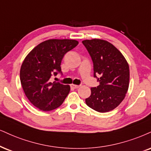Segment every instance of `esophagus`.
Wrapping results in <instances>:
<instances>
[{
    "label": "esophagus",
    "instance_id": "34e87169",
    "mask_svg": "<svg viewBox=\"0 0 151 151\" xmlns=\"http://www.w3.org/2000/svg\"><path fill=\"white\" fill-rule=\"evenodd\" d=\"M70 87H71L72 88H73V89H78V88H79V87H80V85H73V84H72L71 85H70Z\"/></svg>",
    "mask_w": 151,
    "mask_h": 151
}]
</instances>
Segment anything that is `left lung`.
Returning a JSON list of instances; mask_svg holds the SVG:
<instances>
[{"mask_svg": "<svg viewBox=\"0 0 151 151\" xmlns=\"http://www.w3.org/2000/svg\"><path fill=\"white\" fill-rule=\"evenodd\" d=\"M94 65V76L99 75V85L91 88L86 104L100 113L115 109L129 88V68L127 60L113 45L101 39L83 40Z\"/></svg>", "mask_w": 151, "mask_h": 151, "instance_id": "1", "label": "left lung"}]
</instances>
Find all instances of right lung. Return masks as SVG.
Returning <instances> with one entry per match:
<instances>
[{"label": "right lung", "mask_w": 151, "mask_h": 151, "mask_svg": "<svg viewBox=\"0 0 151 151\" xmlns=\"http://www.w3.org/2000/svg\"><path fill=\"white\" fill-rule=\"evenodd\" d=\"M78 44L76 40L50 39L38 45L24 59L20 69L22 88L29 101L40 111L59 107L69 93V85L51 83L50 78L61 73L63 57Z\"/></svg>", "instance_id": "obj_1"}]
</instances>
